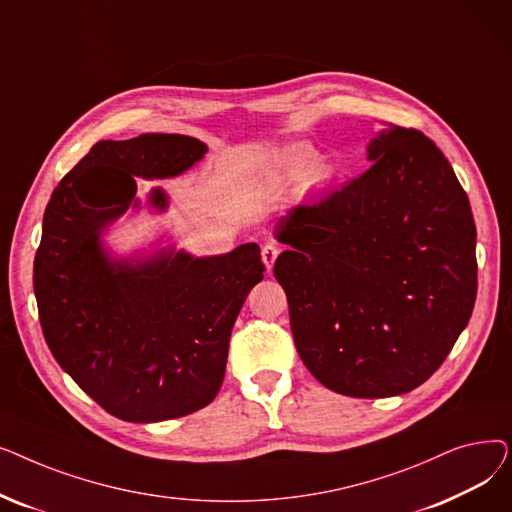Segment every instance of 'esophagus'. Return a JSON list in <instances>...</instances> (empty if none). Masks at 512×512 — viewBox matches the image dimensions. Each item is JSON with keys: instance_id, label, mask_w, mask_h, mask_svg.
I'll return each mask as SVG.
<instances>
[{"instance_id": "obj_1", "label": "esophagus", "mask_w": 512, "mask_h": 512, "mask_svg": "<svg viewBox=\"0 0 512 512\" xmlns=\"http://www.w3.org/2000/svg\"><path fill=\"white\" fill-rule=\"evenodd\" d=\"M278 255H280V247L274 245V242H267V245L261 249V257H263L267 272H272V267H274Z\"/></svg>"}]
</instances>
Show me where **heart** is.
I'll list each match as a JSON object with an SVG mask.
<instances>
[{
  "label": "heart",
  "instance_id": "heart-1",
  "mask_svg": "<svg viewBox=\"0 0 512 512\" xmlns=\"http://www.w3.org/2000/svg\"><path fill=\"white\" fill-rule=\"evenodd\" d=\"M317 161L319 153L311 145L297 143L282 153V170L288 178H303L313 170V176L317 180H324L326 170L324 166H317Z\"/></svg>",
  "mask_w": 512,
  "mask_h": 512
}]
</instances>
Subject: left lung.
Here are the masks:
<instances>
[{
	"label": "left lung",
	"mask_w": 512,
	"mask_h": 512,
	"mask_svg": "<svg viewBox=\"0 0 512 512\" xmlns=\"http://www.w3.org/2000/svg\"><path fill=\"white\" fill-rule=\"evenodd\" d=\"M371 166L276 224L274 276L315 380L355 398L411 392L448 357L477 294L467 193L423 132L392 126Z\"/></svg>",
	"instance_id": "8db88e82"
}]
</instances>
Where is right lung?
Listing matches in <instances>:
<instances>
[{
	"mask_svg": "<svg viewBox=\"0 0 512 512\" xmlns=\"http://www.w3.org/2000/svg\"><path fill=\"white\" fill-rule=\"evenodd\" d=\"M207 145L186 134L99 141L53 191L33 286L51 355L107 413L155 423L191 415L220 392L234 321L263 280L255 242L195 257L174 245L118 257L103 236L141 209L137 178H176ZM149 209L166 211L155 186Z\"/></svg>",
	"mask_w": 512,
	"mask_h": 512,
	"instance_id": "obj_1",
	"label": "right lung"
}]
</instances>
